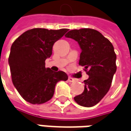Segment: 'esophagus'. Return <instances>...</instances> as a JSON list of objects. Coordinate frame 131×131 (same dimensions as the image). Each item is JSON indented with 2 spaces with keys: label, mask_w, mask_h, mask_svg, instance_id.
<instances>
[{
  "label": "esophagus",
  "mask_w": 131,
  "mask_h": 131,
  "mask_svg": "<svg viewBox=\"0 0 131 131\" xmlns=\"http://www.w3.org/2000/svg\"><path fill=\"white\" fill-rule=\"evenodd\" d=\"M68 80H69V82H74V79H73L72 77H69Z\"/></svg>",
  "instance_id": "34e87169"
}]
</instances>
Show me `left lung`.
I'll return each instance as SVG.
<instances>
[{
  "mask_svg": "<svg viewBox=\"0 0 131 131\" xmlns=\"http://www.w3.org/2000/svg\"><path fill=\"white\" fill-rule=\"evenodd\" d=\"M65 37L78 43L82 51L79 64L85 67L89 76L84 80V91L74 99L81 106L92 107L105 96L111 85L116 71L114 46L100 32L92 29L71 30Z\"/></svg>",
  "mask_w": 131,
  "mask_h": 131,
  "instance_id": "left-lung-1",
  "label": "left lung"
}]
</instances>
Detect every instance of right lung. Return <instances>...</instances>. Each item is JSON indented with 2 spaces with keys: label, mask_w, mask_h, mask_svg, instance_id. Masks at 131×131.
Wrapping results in <instances>:
<instances>
[{
  "label": "right lung",
  "mask_w": 131,
  "mask_h": 131,
  "mask_svg": "<svg viewBox=\"0 0 131 131\" xmlns=\"http://www.w3.org/2000/svg\"><path fill=\"white\" fill-rule=\"evenodd\" d=\"M68 30L32 29L12 43L9 57L12 80L20 96L31 104L39 105L50 100L56 84L68 80L65 72H54L45 66L46 60L52 54L53 45Z\"/></svg>",
  "instance_id": "obj_1"
}]
</instances>
